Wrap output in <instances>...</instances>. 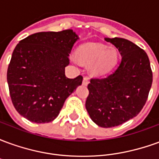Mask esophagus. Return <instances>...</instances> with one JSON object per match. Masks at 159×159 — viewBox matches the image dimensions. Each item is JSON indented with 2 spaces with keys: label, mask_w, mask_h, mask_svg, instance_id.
<instances>
[{
  "label": "esophagus",
  "mask_w": 159,
  "mask_h": 159,
  "mask_svg": "<svg viewBox=\"0 0 159 159\" xmlns=\"http://www.w3.org/2000/svg\"><path fill=\"white\" fill-rule=\"evenodd\" d=\"M89 83V78L88 77H83V84L84 86H87L88 84Z\"/></svg>",
  "instance_id": "obj_1"
}]
</instances>
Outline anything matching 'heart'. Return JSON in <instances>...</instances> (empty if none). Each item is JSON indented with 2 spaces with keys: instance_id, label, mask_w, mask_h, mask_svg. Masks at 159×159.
Instances as JSON below:
<instances>
[{
  "instance_id": "b5f03b06",
  "label": "heart",
  "mask_w": 159,
  "mask_h": 159,
  "mask_svg": "<svg viewBox=\"0 0 159 159\" xmlns=\"http://www.w3.org/2000/svg\"><path fill=\"white\" fill-rule=\"evenodd\" d=\"M76 56H71L73 62H82L89 65V70L93 76H101L113 69L118 59L115 48H107V46L96 42H86L78 47Z\"/></svg>"
}]
</instances>
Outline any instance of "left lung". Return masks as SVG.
<instances>
[{"label":"left lung","instance_id":"obj_1","mask_svg":"<svg viewBox=\"0 0 159 159\" xmlns=\"http://www.w3.org/2000/svg\"><path fill=\"white\" fill-rule=\"evenodd\" d=\"M119 51L122 59L113 72L93 78L85 107L98 126L112 128L136 117L146 104L152 83L147 52L123 38H105Z\"/></svg>","mask_w":159,"mask_h":159}]
</instances>
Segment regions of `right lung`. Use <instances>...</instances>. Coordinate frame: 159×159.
<instances>
[{"mask_svg": "<svg viewBox=\"0 0 159 159\" xmlns=\"http://www.w3.org/2000/svg\"><path fill=\"white\" fill-rule=\"evenodd\" d=\"M79 39L72 30L38 32L16 46L7 69L10 96L17 111L30 122L45 123L59 116L66 100L83 83L67 78L65 69Z\"/></svg>", "mask_w": 159, "mask_h": 159, "instance_id": "obj_1", "label": "right lung"}]
</instances>
